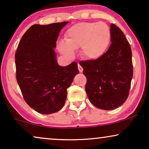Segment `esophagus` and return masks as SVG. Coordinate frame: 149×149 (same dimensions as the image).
Returning <instances> with one entry per match:
<instances>
[{"mask_svg":"<svg viewBox=\"0 0 149 149\" xmlns=\"http://www.w3.org/2000/svg\"><path fill=\"white\" fill-rule=\"evenodd\" d=\"M78 69H79V71L80 72H82L83 70V68L81 67V66L79 64H78Z\"/></svg>","mask_w":149,"mask_h":149,"instance_id":"obj_1","label":"esophagus"}]
</instances>
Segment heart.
<instances>
[{
	"label": "heart",
	"instance_id": "obj_1",
	"mask_svg": "<svg viewBox=\"0 0 149 149\" xmlns=\"http://www.w3.org/2000/svg\"><path fill=\"white\" fill-rule=\"evenodd\" d=\"M111 31L104 22H81L67 30L65 40L60 41L58 48L62 54L73 56V50L81 48L83 58L95 60L101 58L107 50L111 41Z\"/></svg>",
	"mask_w": 149,
	"mask_h": 149
}]
</instances>
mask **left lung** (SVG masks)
I'll return each mask as SVG.
<instances>
[{
  "instance_id": "1",
  "label": "left lung",
  "mask_w": 149,
  "mask_h": 149,
  "mask_svg": "<svg viewBox=\"0 0 149 149\" xmlns=\"http://www.w3.org/2000/svg\"><path fill=\"white\" fill-rule=\"evenodd\" d=\"M111 44L101 58L81 61L87 78L85 91L95 107L113 110L123 104L129 95L133 77L132 49L123 32L111 24Z\"/></svg>"
}]
</instances>
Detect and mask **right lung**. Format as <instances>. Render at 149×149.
<instances>
[{"mask_svg":"<svg viewBox=\"0 0 149 149\" xmlns=\"http://www.w3.org/2000/svg\"><path fill=\"white\" fill-rule=\"evenodd\" d=\"M68 22L34 24L22 36L15 52L16 79L26 102L41 114L62 109L75 75L77 62L59 66L54 49L59 33Z\"/></svg>","mask_w":149,"mask_h":149,"instance_id":"right-lung-1","label":"right lung"}]
</instances>
